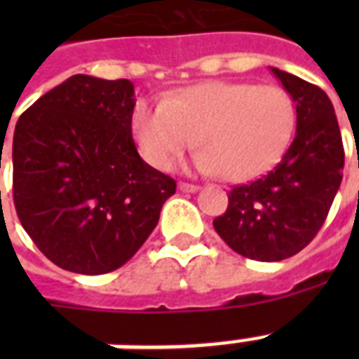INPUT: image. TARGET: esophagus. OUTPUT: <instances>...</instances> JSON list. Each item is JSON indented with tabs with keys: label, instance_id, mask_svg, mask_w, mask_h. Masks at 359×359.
Listing matches in <instances>:
<instances>
[{
	"label": "esophagus",
	"instance_id": "34e87169",
	"mask_svg": "<svg viewBox=\"0 0 359 359\" xmlns=\"http://www.w3.org/2000/svg\"><path fill=\"white\" fill-rule=\"evenodd\" d=\"M179 190L180 191H186V194H194V191L199 190V186H197V184H190V182H180Z\"/></svg>",
	"mask_w": 359,
	"mask_h": 359
}]
</instances>
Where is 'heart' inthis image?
Here are the masks:
<instances>
[{
    "label": "heart",
    "instance_id": "b5f03b06",
    "mask_svg": "<svg viewBox=\"0 0 359 359\" xmlns=\"http://www.w3.org/2000/svg\"><path fill=\"white\" fill-rule=\"evenodd\" d=\"M294 126L289 93L250 81L197 83L162 102L141 100L132 114L135 145L152 168H171L197 135L203 149L194 156V168L229 180L268 171L287 151Z\"/></svg>",
    "mask_w": 359,
    "mask_h": 359
}]
</instances>
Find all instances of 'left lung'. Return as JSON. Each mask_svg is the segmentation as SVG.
<instances>
[{"label": "left lung", "instance_id": "1", "mask_svg": "<svg viewBox=\"0 0 359 359\" xmlns=\"http://www.w3.org/2000/svg\"><path fill=\"white\" fill-rule=\"evenodd\" d=\"M296 104L294 140L276 168L229 191L214 229L231 250L276 262L304 250L323 227L343 180L345 151L328 95L298 76L270 67Z\"/></svg>", "mask_w": 359, "mask_h": 359}]
</instances>
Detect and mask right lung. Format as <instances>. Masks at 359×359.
<instances>
[{"label": "right lung", "instance_id": "1", "mask_svg": "<svg viewBox=\"0 0 359 359\" xmlns=\"http://www.w3.org/2000/svg\"><path fill=\"white\" fill-rule=\"evenodd\" d=\"M134 86L74 74L20 115L13 196L20 224L63 270L114 272L160 219L175 180L137 154Z\"/></svg>", "mask_w": 359, "mask_h": 359}]
</instances>
